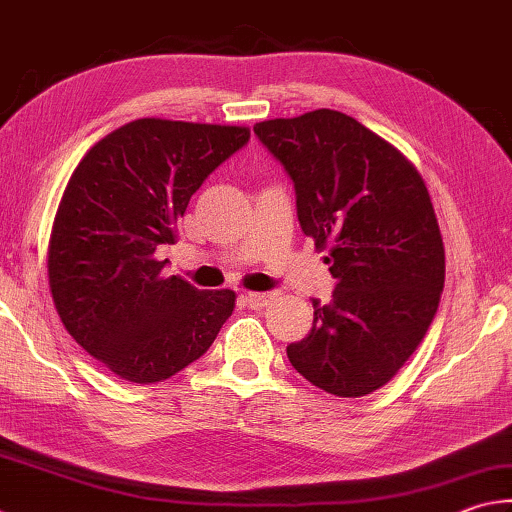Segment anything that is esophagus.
<instances>
[{
	"instance_id": "34e87169",
	"label": "esophagus",
	"mask_w": 512,
	"mask_h": 512,
	"mask_svg": "<svg viewBox=\"0 0 512 512\" xmlns=\"http://www.w3.org/2000/svg\"><path fill=\"white\" fill-rule=\"evenodd\" d=\"M274 292H247L243 298L247 301L249 307H254V310H263L269 303L274 301Z\"/></svg>"
}]
</instances>
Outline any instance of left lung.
<instances>
[{
    "label": "left lung",
    "instance_id": "1",
    "mask_svg": "<svg viewBox=\"0 0 512 512\" xmlns=\"http://www.w3.org/2000/svg\"><path fill=\"white\" fill-rule=\"evenodd\" d=\"M254 133L292 178L298 223L336 278L332 301H314L310 334L287 345L289 363L336 397H365L401 370L439 307L446 254L426 182L341 111L265 120Z\"/></svg>",
    "mask_w": 512,
    "mask_h": 512
}]
</instances>
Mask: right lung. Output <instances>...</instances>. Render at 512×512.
<instances>
[{
    "instance_id": "obj_1",
    "label": "right lung",
    "mask_w": 512,
    "mask_h": 512,
    "mask_svg": "<svg viewBox=\"0 0 512 512\" xmlns=\"http://www.w3.org/2000/svg\"><path fill=\"white\" fill-rule=\"evenodd\" d=\"M247 127L133 120L75 167L48 240V285L77 345L131 383H158L200 359L234 312L231 289L162 276L160 245Z\"/></svg>"
}]
</instances>
